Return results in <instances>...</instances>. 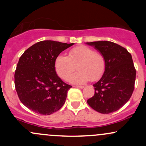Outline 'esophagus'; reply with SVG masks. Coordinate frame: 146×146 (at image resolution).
<instances>
[{
  "mask_svg": "<svg viewBox=\"0 0 146 146\" xmlns=\"http://www.w3.org/2000/svg\"><path fill=\"white\" fill-rule=\"evenodd\" d=\"M76 87L78 88H80V89H82V88H84V86H82V85H77V86Z\"/></svg>",
  "mask_w": 146,
  "mask_h": 146,
  "instance_id": "obj_1",
  "label": "esophagus"
}]
</instances>
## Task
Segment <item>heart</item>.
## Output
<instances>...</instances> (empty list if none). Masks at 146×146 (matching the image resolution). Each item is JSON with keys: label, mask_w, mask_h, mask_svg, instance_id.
<instances>
[{"label": "heart", "mask_w": 146, "mask_h": 146, "mask_svg": "<svg viewBox=\"0 0 146 146\" xmlns=\"http://www.w3.org/2000/svg\"><path fill=\"white\" fill-rule=\"evenodd\" d=\"M75 84L85 83L88 80L96 81L104 74L106 61L104 56L96 52L92 48L79 46L69 51L68 56L61 54L55 61V69L57 74L64 80H68Z\"/></svg>", "instance_id": "b5f03b06"}]
</instances>
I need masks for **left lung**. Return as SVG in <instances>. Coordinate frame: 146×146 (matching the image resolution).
<instances>
[{"label":"left lung","instance_id":"obj_1","mask_svg":"<svg viewBox=\"0 0 146 146\" xmlns=\"http://www.w3.org/2000/svg\"><path fill=\"white\" fill-rule=\"evenodd\" d=\"M104 56L106 68L100 80L93 85L95 95L88 104L102 114H110L123 107L131 97L136 69L130 53L121 46L108 41L87 42Z\"/></svg>","mask_w":146,"mask_h":146}]
</instances>
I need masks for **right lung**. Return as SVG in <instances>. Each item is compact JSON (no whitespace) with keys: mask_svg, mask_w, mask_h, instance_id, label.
Listing matches in <instances>:
<instances>
[{"mask_svg":"<svg viewBox=\"0 0 146 146\" xmlns=\"http://www.w3.org/2000/svg\"><path fill=\"white\" fill-rule=\"evenodd\" d=\"M74 44L51 40L37 42L20 56L15 73V85L21 102L32 111L49 115L66 102L71 88L55 70L57 56Z\"/></svg>","mask_w":146,"mask_h":146,"instance_id":"1","label":"right lung"}]
</instances>
